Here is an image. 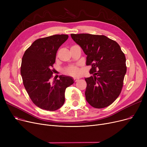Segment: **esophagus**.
<instances>
[{"label": "esophagus", "instance_id": "34e87169", "mask_svg": "<svg viewBox=\"0 0 147 147\" xmlns=\"http://www.w3.org/2000/svg\"><path fill=\"white\" fill-rule=\"evenodd\" d=\"M79 78H77V77H75V78H74V80L76 82H78L79 80Z\"/></svg>", "mask_w": 147, "mask_h": 147}]
</instances>
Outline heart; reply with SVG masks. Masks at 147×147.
<instances>
[{
    "instance_id": "heart-1",
    "label": "heart",
    "mask_w": 147,
    "mask_h": 147,
    "mask_svg": "<svg viewBox=\"0 0 147 147\" xmlns=\"http://www.w3.org/2000/svg\"><path fill=\"white\" fill-rule=\"evenodd\" d=\"M65 71H66V73H68L69 74H78L79 73L78 68H77L76 66H70L66 69Z\"/></svg>"
}]
</instances>
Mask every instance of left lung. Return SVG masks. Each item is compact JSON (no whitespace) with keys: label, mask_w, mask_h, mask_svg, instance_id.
<instances>
[{"label":"left lung","mask_w":147,"mask_h":147,"mask_svg":"<svg viewBox=\"0 0 147 147\" xmlns=\"http://www.w3.org/2000/svg\"><path fill=\"white\" fill-rule=\"evenodd\" d=\"M73 40L87 55L91 65L89 78H85L88 102L96 109L111 105L119 96L126 73V57L119 45L104 35L71 34Z\"/></svg>","instance_id":"1"}]
</instances>
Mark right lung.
Listing matches in <instances>:
<instances>
[{
	"label": "right lung",
	"instance_id": "obj_1",
	"mask_svg": "<svg viewBox=\"0 0 147 147\" xmlns=\"http://www.w3.org/2000/svg\"><path fill=\"white\" fill-rule=\"evenodd\" d=\"M68 37L55 34L38 38L26 51L22 58L21 74L26 90L33 102L40 109L55 111L65 102V91L74 83L69 76L61 75L51 82L58 49Z\"/></svg>",
	"mask_w": 147,
	"mask_h": 147
}]
</instances>
